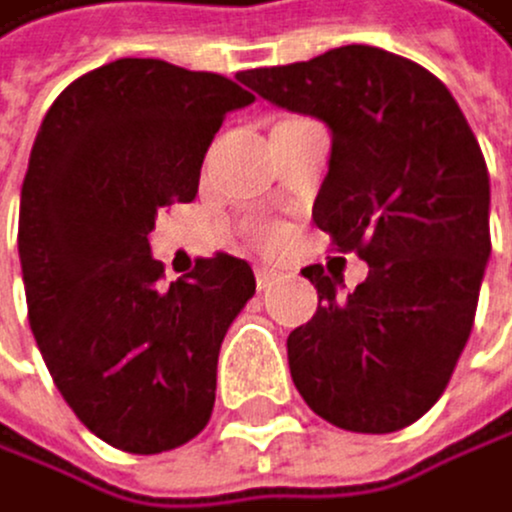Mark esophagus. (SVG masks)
<instances>
[{"label":"esophagus","instance_id":"1","mask_svg":"<svg viewBox=\"0 0 512 512\" xmlns=\"http://www.w3.org/2000/svg\"><path fill=\"white\" fill-rule=\"evenodd\" d=\"M277 270L274 267H267V264H258L254 267V280H258V290H270V286L277 283Z\"/></svg>","mask_w":512,"mask_h":512}]
</instances>
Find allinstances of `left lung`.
<instances>
[{"label":"left lung","instance_id":"obj_1","mask_svg":"<svg viewBox=\"0 0 512 512\" xmlns=\"http://www.w3.org/2000/svg\"><path fill=\"white\" fill-rule=\"evenodd\" d=\"M270 104L328 123V178L312 219L357 251L366 280L306 267L312 321L286 337L306 405L353 433H392L424 417L449 385L491 258V181L449 88L405 56L350 44L309 63L238 72Z\"/></svg>","mask_w":512,"mask_h":512}]
</instances>
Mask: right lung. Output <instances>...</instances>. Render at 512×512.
Returning <instances> with one entry per match:
<instances>
[{"label":"right lung","mask_w":512,"mask_h":512,"mask_svg":"<svg viewBox=\"0 0 512 512\" xmlns=\"http://www.w3.org/2000/svg\"><path fill=\"white\" fill-rule=\"evenodd\" d=\"M251 101L216 72L114 60L63 88L37 130L18 213L28 321L66 405L114 449L184 446L213 414L254 274L219 251L162 286L149 232L197 197L213 136Z\"/></svg>","instance_id":"obj_1"}]
</instances>
